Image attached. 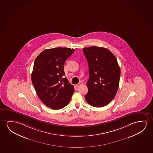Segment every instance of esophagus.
Instances as JSON below:
<instances>
[{
	"mask_svg": "<svg viewBox=\"0 0 153 153\" xmlns=\"http://www.w3.org/2000/svg\"><path fill=\"white\" fill-rule=\"evenodd\" d=\"M82 85V82H79L78 84L76 85V86L77 87H79L81 86Z\"/></svg>",
	"mask_w": 153,
	"mask_h": 153,
	"instance_id": "obj_1",
	"label": "esophagus"
}]
</instances>
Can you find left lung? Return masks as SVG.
Instances as JSON below:
<instances>
[{
    "mask_svg": "<svg viewBox=\"0 0 153 153\" xmlns=\"http://www.w3.org/2000/svg\"><path fill=\"white\" fill-rule=\"evenodd\" d=\"M83 52L89 74L85 100L92 106H105L115 96L119 86L120 70L116 58L103 47L84 48Z\"/></svg>",
    "mask_w": 153,
    "mask_h": 153,
    "instance_id": "8db88e82",
    "label": "left lung"
}]
</instances>
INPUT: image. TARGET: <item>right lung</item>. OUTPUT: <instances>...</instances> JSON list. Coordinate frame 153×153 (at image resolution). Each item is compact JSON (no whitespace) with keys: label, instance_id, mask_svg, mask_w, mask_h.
Listing matches in <instances>:
<instances>
[{"label":"right lung","instance_id":"1","mask_svg":"<svg viewBox=\"0 0 153 153\" xmlns=\"http://www.w3.org/2000/svg\"><path fill=\"white\" fill-rule=\"evenodd\" d=\"M74 51L63 47L46 49L35 60L31 81L39 98L51 108H64L74 92V86L64 78L65 62Z\"/></svg>","mask_w":153,"mask_h":153}]
</instances>
